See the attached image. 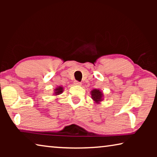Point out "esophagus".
<instances>
[{
  "mask_svg": "<svg viewBox=\"0 0 157 157\" xmlns=\"http://www.w3.org/2000/svg\"><path fill=\"white\" fill-rule=\"evenodd\" d=\"M74 84H75V85H79H79H81V83L79 82H78V81H75V82H74Z\"/></svg>",
  "mask_w": 157,
  "mask_h": 157,
  "instance_id": "esophagus-1",
  "label": "esophagus"
}]
</instances>
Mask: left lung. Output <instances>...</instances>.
<instances>
[{
    "label": "left lung",
    "mask_w": 157,
    "mask_h": 157,
    "mask_svg": "<svg viewBox=\"0 0 157 157\" xmlns=\"http://www.w3.org/2000/svg\"><path fill=\"white\" fill-rule=\"evenodd\" d=\"M91 98L94 101L95 103L96 104H99V103L102 101L104 98H103V93L100 91V89H93L91 91Z\"/></svg>",
    "instance_id": "obj_1"
}]
</instances>
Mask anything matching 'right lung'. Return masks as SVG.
Masks as SVG:
<instances>
[{"mask_svg": "<svg viewBox=\"0 0 157 157\" xmlns=\"http://www.w3.org/2000/svg\"><path fill=\"white\" fill-rule=\"evenodd\" d=\"M63 91V88L62 86H57L56 89H54V95H60L62 93Z\"/></svg>", "mask_w": 157, "mask_h": 157, "instance_id": "add662e5", "label": "right lung"}]
</instances>
